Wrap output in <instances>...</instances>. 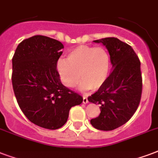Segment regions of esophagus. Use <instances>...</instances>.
<instances>
[{"label":"esophagus","mask_w":158,"mask_h":158,"mask_svg":"<svg viewBox=\"0 0 158 158\" xmlns=\"http://www.w3.org/2000/svg\"><path fill=\"white\" fill-rule=\"evenodd\" d=\"M82 102H83L84 104H86V103L88 102V99H87V97H86V96H83V100H82Z\"/></svg>","instance_id":"esophagus-1"}]
</instances>
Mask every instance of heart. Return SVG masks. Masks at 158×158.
Segmentation results:
<instances>
[{
	"label": "heart",
	"mask_w": 158,
	"mask_h": 158,
	"mask_svg": "<svg viewBox=\"0 0 158 158\" xmlns=\"http://www.w3.org/2000/svg\"><path fill=\"white\" fill-rule=\"evenodd\" d=\"M110 69V54L103 47L80 46L68 53L67 61L60 59L56 63L64 86L72 88L81 78L83 81L79 88L82 91L102 87L108 78Z\"/></svg>",
	"instance_id": "b5f03b06"
}]
</instances>
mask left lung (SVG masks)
I'll return each mask as SVG.
<instances>
[{"label": "left lung", "instance_id": "left-lung-1", "mask_svg": "<svg viewBox=\"0 0 158 158\" xmlns=\"http://www.w3.org/2000/svg\"><path fill=\"white\" fill-rule=\"evenodd\" d=\"M108 51L112 71L90 102L100 105L101 113L91 120L95 128L111 131L127 123L139 106L142 92L141 62L131 46L115 37L94 41Z\"/></svg>", "mask_w": 158, "mask_h": 158}]
</instances>
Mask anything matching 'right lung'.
I'll return each instance as SVG.
<instances>
[{
    "label": "right lung",
    "mask_w": 158,
    "mask_h": 158,
    "mask_svg": "<svg viewBox=\"0 0 158 158\" xmlns=\"http://www.w3.org/2000/svg\"><path fill=\"white\" fill-rule=\"evenodd\" d=\"M63 45L45 35L19 44L12 58V86L20 108L30 122L56 130L66 123L70 109L81 96L61 82L56 70Z\"/></svg>",
    "instance_id": "add662e5"
}]
</instances>
